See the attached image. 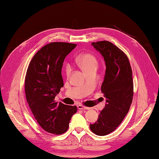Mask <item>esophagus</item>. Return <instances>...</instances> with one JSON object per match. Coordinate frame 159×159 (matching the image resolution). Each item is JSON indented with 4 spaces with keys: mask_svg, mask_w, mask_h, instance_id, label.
I'll return each mask as SVG.
<instances>
[{
    "mask_svg": "<svg viewBox=\"0 0 159 159\" xmlns=\"http://www.w3.org/2000/svg\"><path fill=\"white\" fill-rule=\"evenodd\" d=\"M77 107H78V109H81V110H89L90 109L89 107H84V106L81 105V104H79V105H78Z\"/></svg>",
    "mask_w": 159,
    "mask_h": 159,
    "instance_id": "1",
    "label": "esophagus"
}]
</instances>
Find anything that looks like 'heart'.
Returning a JSON list of instances; mask_svg holds the SVG:
<instances>
[{
    "label": "heart",
    "instance_id": "1",
    "mask_svg": "<svg viewBox=\"0 0 159 159\" xmlns=\"http://www.w3.org/2000/svg\"><path fill=\"white\" fill-rule=\"evenodd\" d=\"M76 62L85 73L93 69H97L98 66V60L95 56L89 53L83 54V55L79 56L76 58ZM65 71L67 76H69L71 71V66L69 65H66Z\"/></svg>",
    "mask_w": 159,
    "mask_h": 159
}]
</instances>
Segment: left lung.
I'll list each match as a JSON object with an SVG mask.
<instances>
[{
    "instance_id": "obj_1",
    "label": "left lung",
    "mask_w": 159,
    "mask_h": 159,
    "mask_svg": "<svg viewBox=\"0 0 159 159\" xmlns=\"http://www.w3.org/2000/svg\"><path fill=\"white\" fill-rule=\"evenodd\" d=\"M91 45L105 61L101 90L107 99L98 119L90 124V128L95 134L104 136L117 128L130 109L133 97V74L127 56L111 42L103 41Z\"/></svg>"
}]
</instances>
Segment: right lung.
I'll use <instances>...</instances> for the list:
<instances>
[{"instance_id":"right-lung-1","label":"right lung","mask_w":159,"mask_h":159,"mask_svg":"<svg viewBox=\"0 0 159 159\" xmlns=\"http://www.w3.org/2000/svg\"><path fill=\"white\" fill-rule=\"evenodd\" d=\"M76 46L68 43H51L38 51L28 66L25 78L26 101L37 122L48 133H65L71 118L77 111L76 106L55 101L64 86V60Z\"/></svg>"}]
</instances>
